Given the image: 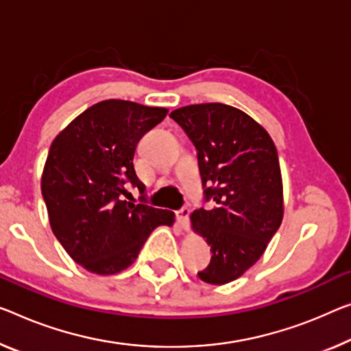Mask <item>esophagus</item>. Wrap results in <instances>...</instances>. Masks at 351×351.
Masks as SVG:
<instances>
[{
	"label": "esophagus",
	"instance_id": "esophagus-1",
	"mask_svg": "<svg viewBox=\"0 0 351 351\" xmlns=\"http://www.w3.org/2000/svg\"><path fill=\"white\" fill-rule=\"evenodd\" d=\"M176 218H177V221H179L180 228L183 230H188V226H190V208L183 207L180 210H177Z\"/></svg>",
	"mask_w": 351,
	"mask_h": 351
}]
</instances>
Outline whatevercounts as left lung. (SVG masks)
<instances>
[{"instance_id":"obj_1","label":"left lung","mask_w":351,"mask_h":351,"mask_svg":"<svg viewBox=\"0 0 351 351\" xmlns=\"http://www.w3.org/2000/svg\"><path fill=\"white\" fill-rule=\"evenodd\" d=\"M197 150L206 201L191 228L210 245L212 258L197 276L207 284L235 281L265 252L284 217L278 150L268 132L239 108L188 105L169 114Z\"/></svg>"}]
</instances>
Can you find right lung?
<instances>
[{
    "label": "right lung",
    "instance_id": "right-lung-1",
    "mask_svg": "<svg viewBox=\"0 0 351 351\" xmlns=\"http://www.w3.org/2000/svg\"><path fill=\"white\" fill-rule=\"evenodd\" d=\"M166 114V108L104 100L53 139L40 182L50 226L67 254L90 273L128 268L155 228L174 223L171 210L122 199L132 185L145 202L134 150Z\"/></svg>",
    "mask_w": 351,
    "mask_h": 351
}]
</instances>
